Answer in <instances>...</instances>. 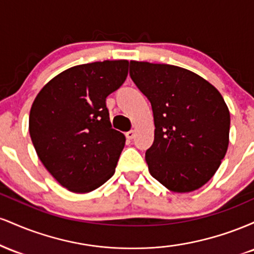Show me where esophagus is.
Instances as JSON below:
<instances>
[{
    "label": "esophagus",
    "mask_w": 254,
    "mask_h": 254,
    "mask_svg": "<svg viewBox=\"0 0 254 254\" xmlns=\"http://www.w3.org/2000/svg\"><path fill=\"white\" fill-rule=\"evenodd\" d=\"M135 135H136V132H135V131H133V130L127 131V132L125 133V136H127V139H132L133 137H135Z\"/></svg>",
    "instance_id": "34e87169"
}]
</instances>
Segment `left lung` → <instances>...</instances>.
<instances>
[{
  "instance_id": "left-lung-1",
  "label": "left lung",
  "mask_w": 254,
  "mask_h": 254,
  "mask_svg": "<svg viewBox=\"0 0 254 254\" xmlns=\"http://www.w3.org/2000/svg\"><path fill=\"white\" fill-rule=\"evenodd\" d=\"M130 77L153 110L154 142L145 151L151 177L179 193L202 188L228 149L230 115L222 95L171 64L131 61Z\"/></svg>"
}]
</instances>
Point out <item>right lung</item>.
Returning <instances> with one entry per match:
<instances>
[{
	"mask_svg": "<svg viewBox=\"0 0 254 254\" xmlns=\"http://www.w3.org/2000/svg\"><path fill=\"white\" fill-rule=\"evenodd\" d=\"M129 62L66 69L32 104L30 135L38 157L63 188L90 192L115 174L125 136L112 129L106 98L124 83Z\"/></svg>",
	"mask_w": 254,
	"mask_h": 254,
	"instance_id": "right-lung-1",
	"label": "right lung"
}]
</instances>
